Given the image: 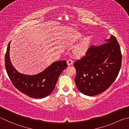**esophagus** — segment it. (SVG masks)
<instances>
[{
    "label": "esophagus",
    "instance_id": "34e87169",
    "mask_svg": "<svg viewBox=\"0 0 129 129\" xmlns=\"http://www.w3.org/2000/svg\"><path fill=\"white\" fill-rule=\"evenodd\" d=\"M67 64H68L69 66H70V65H71L73 63V61L71 59H69L68 60H67Z\"/></svg>",
    "mask_w": 129,
    "mask_h": 129
}]
</instances>
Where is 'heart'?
<instances>
[{
  "label": "heart",
  "mask_w": 129,
  "mask_h": 129,
  "mask_svg": "<svg viewBox=\"0 0 129 129\" xmlns=\"http://www.w3.org/2000/svg\"><path fill=\"white\" fill-rule=\"evenodd\" d=\"M80 37L81 35L79 36ZM88 45V38H83L78 45H76L74 49V53L76 55H80L85 53Z\"/></svg>",
  "instance_id": "1"
}]
</instances>
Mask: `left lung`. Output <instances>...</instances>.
<instances>
[{
  "label": "left lung",
  "mask_w": 129,
  "mask_h": 129,
  "mask_svg": "<svg viewBox=\"0 0 129 129\" xmlns=\"http://www.w3.org/2000/svg\"><path fill=\"white\" fill-rule=\"evenodd\" d=\"M106 41L90 46L85 55L74 63L76 87L85 95L94 96L105 91L120 70L122 55L118 42L113 35Z\"/></svg>",
  "instance_id": "obj_1"
}]
</instances>
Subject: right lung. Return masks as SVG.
Wrapping results in <instances>:
<instances>
[{"instance_id":"obj_1","label":"right lung","mask_w":129,"mask_h":129,"mask_svg":"<svg viewBox=\"0 0 129 129\" xmlns=\"http://www.w3.org/2000/svg\"><path fill=\"white\" fill-rule=\"evenodd\" d=\"M9 42L5 54V67L11 82L19 91L35 99L49 96L55 88L60 73L67 66L66 60L54 62L41 73L34 75L21 74L16 70L10 58Z\"/></svg>"}]
</instances>
